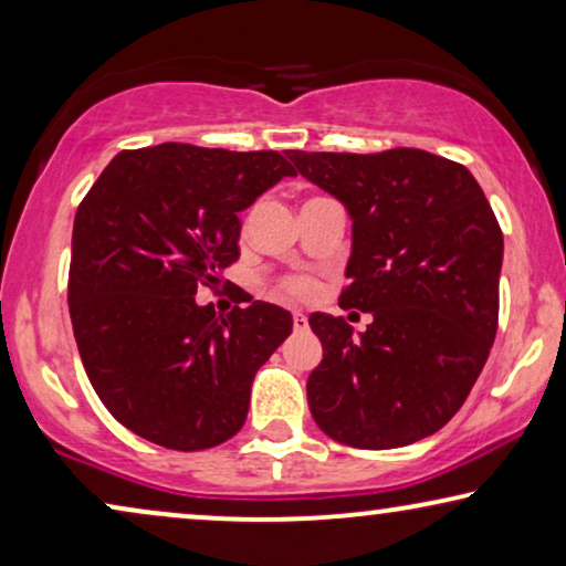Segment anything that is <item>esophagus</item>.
<instances>
[{"label": "esophagus", "mask_w": 566, "mask_h": 566, "mask_svg": "<svg viewBox=\"0 0 566 566\" xmlns=\"http://www.w3.org/2000/svg\"><path fill=\"white\" fill-rule=\"evenodd\" d=\"M308 327V319L301 312H293V329L296 332H304Z\"/></svg>", "instance_id": "esophagus-1"}]
</instances>
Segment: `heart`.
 Listing matches in <instances>:
<instances>
[{
    "label": "heart",
    "mask_w": 566,
    "mask_h": 566,
    "mask_svg": "<svg viewBox=\"0 0 566 566\" xmlns=\"http://www.w3.org/2000/svg\"><path fill=\"white\" fill-rule=\"evenodd\" d=\"M316 281L306 273H293L277 277L273 285V293L277 298H291V301H308L316 293Z\"/></svg>",
    "instance_id": "obj_1"
}]
</instances>
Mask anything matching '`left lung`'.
Wrapping results in <instances>:
<instances>
[{"label": "left lung", "instance_id": "8db88e82", "mask_svg": "<svg viewBox=\"0 0 566 566\" xmlns=\"http://www.w3.org/2000/svg\"><path fill=\"white\" fill-rule=\"evenodd\" d=\"M289 157L350 213L339 306L374 316L360 337L343 316H308L324 347L306 381L314 422L366 451L432 436L497 335L502 229L490 200L467 167L422 149Z\"/></svg>", "mask_w": 566, "mask_h": 566}]
</instances>
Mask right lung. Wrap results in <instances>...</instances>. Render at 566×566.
Masks as SVG:
<instances>
[{
  "label": "right lung",
  "instance_id": "add662e5",
  "mask_svg": "<svg viewBox=\"0 0 566 566\" xmlns=\"http://www.w3.org/2000/svg\"><path fill=\"white\" fill-rule=\"evenodd\" d=\"M277 151L192 144L126 149L76 208L69 314L92 389L115 420L169 451L237 436L252 378L293 319L252 301L198 306L239 260V211L283 177Z\"/></svg>",
  "mask_w": 566,
  "mask_h": 566
}]
</instances>
